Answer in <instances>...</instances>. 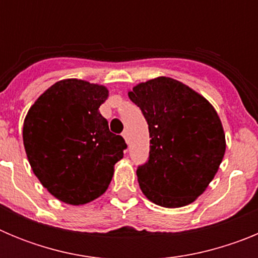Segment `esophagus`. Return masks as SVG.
I'll return each instance as SVG.
<instances>
[{"mask_svg": "<svg viewBox=\"0 0 258 258\" xmlns=\"http://www.w3.org/2000/svg\"><path fill=\"white\" fill-rule=\"evenodd\" d=\"M122 137H124L125 142H126V143H129V133H127L126 131H124V132H122Z\"/></svg>", "mask_w": 258, "mask_h": 258, "instance_id": "esophagus-1", "label": "esophagus"}]
</instances>
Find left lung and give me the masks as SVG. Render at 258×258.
Instances as JSON below:
<instances>
[{"label":"left lung","mask_w":258,"mask_h":258,"mask_svg":"<svg viewBox=\"0 0 258 258\" xmlns=\"http://www.w3.org/2000/svg\"><path fill=\"white\" fill-rule=\"evenodd\" d=\"M127 95L151 138L149 161L137 169L141 190L164 208L188 206L207 190L225 155L217 111L190 86L165 76L138 84Z\"/></svg>","instance_id":"left-lung-1"}]
</instances>
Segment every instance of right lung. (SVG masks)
<instances>
[{
  "label": "right lung",
  "mask_w": 258,
  "mask_h": 258,
  "mask_svg": "<svg viewBox=\"0 0 258 258\" xmlns=\"http://www.w3.org/2000/svg\"><path fill=\"white\" fill-rule=\"evenodd\" d=\"M108 89L84 80H60L27 112L23 143L31 168L52 197L83 206L103 195L126 143L111 133L99 107Z\"/></svg>",
  "instance_id": "1"
}]
</instances>
